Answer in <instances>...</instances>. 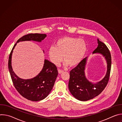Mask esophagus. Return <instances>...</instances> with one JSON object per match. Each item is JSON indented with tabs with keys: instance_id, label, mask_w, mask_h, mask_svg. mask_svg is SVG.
I'll return each instance as SVG.
<instances>
[{
	"instance_id": "obj_1",
	"label": "esophagus",
	"mask_w": 122,
	"mask_h": 122,
	"mask_svg": "<svg viewBox=\"0 0 122 122\" xmlns=\"http://www.w3.org/2000/svg\"><path fill=\"white\" fill-rule=\"evenodd\" d=\"M58 73L59 74H61V73H63L64 72V71L63 70H61V69H58Z\"/></svg>"
}]
</instances>
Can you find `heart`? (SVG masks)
I'll list each match as a JSON object with an SVG mask.
<instances>
[{
    "instance_id": "1",
    "label": "heart",
    "mask_w": 122,
    "mask_h": 122,
    "mask_svg": "<svg viewBox=\"0 0 122 122\" xmlns=\"http://www.w3.org/2000/svg\"><path fill=\"white\" fill-rule=\"evenodd\" d=\"M85 41L81 39L72 37H64L58 39L55 47L51 46L48 51L51 61L56 66H59L65 60V66H73L82 60L87 51Z\"/></svg>"
}]
</instances>
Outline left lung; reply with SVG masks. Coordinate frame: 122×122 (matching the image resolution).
Wrapping results in <instances>:
<instances>
[{"instance_id":"left-lung-1","label":"left lung","mask_w":122,"mask_h":122,"mask_svg":"<svg viewBox=\"0 0 122 122\" xmlns=\"http://www.w3.org/2000/svg\"><path fill=\"white\" fill-rule=\"evenodd\" d=\"M97 47L93 54H100L106 59L107 71L104 78L97 83L89 81L85 77V69L87 58L85 57L70 71L68 89L72 96L81 101H87L99 95L107 86L111 72L112 58L107 46L97 39Z\"/></svg>"}]
</instances>
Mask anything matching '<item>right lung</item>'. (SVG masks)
Segmentation results:
<instances>
[{"instance_id":"1","label":"right lung","mask_w":122,"mask_h":122,"mask_svg":"<svg viewBox=\"0 0 122 122\" xmlns=\"http://www.w3.org/2000/svg\"><path fill=\"white\" fill-rule=\"evenodd\" d=\"M46 36V34L38 33H31L23 36L17 41L9 56L8 68L15 89L24 97L33 101L41 100L49 95L58 75L57 67L53 63L45 59L43 68L37 76L32 79H23L17 76L13 71L11 66L12 54L17 43L30 41L41 42Z\"/></svg>"}]
</instances>
